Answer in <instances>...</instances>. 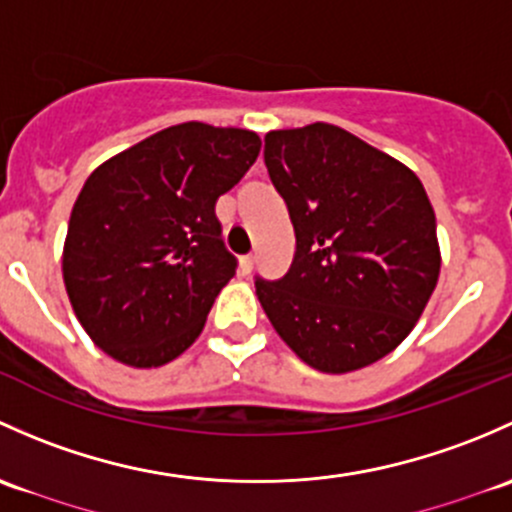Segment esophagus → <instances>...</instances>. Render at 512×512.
<instances>
[{
  "label": "esophagus",
  "mask_w": 512,
  "mask_h": 512,
  "mask_svg": "<svg viewBox=\"0 0 512 512\" xmlns=\"http://www.w3.org/2000/svg\"><path fill=\"white\" fill-rule=\"evenodd\" d=\"M254 263H256V256H254V254H246V256H241V261H239V268H241V273H244V276H249V273L254 271Z\"/></svg>",
  "instance_id": "34e87169"
}]
</instances>
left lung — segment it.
<instances>
[{"label": "left lung", "mask_w": 512, "mask_h": 512, "mask_svg": "<svg viewBox=\"0 0 512 512\" xmlns=\"http://www.w3.org/2000/svg\"><path fill=\"white\" fill-rule=\"evenodd\" d=\"M263 160L295 231L286 276L256 278L263 313L313 370L345 374L382 360L412 333L439 281L424 184L330 123L271 130Z\"/></svg>", "instance_id": "left-lung-1"}]
</instances>
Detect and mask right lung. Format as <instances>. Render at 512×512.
<instances>
[{
    "label": "right lung",
    "instance_id": "add662e5",
    "mask_svg": "<svg viewBox=\"0 0 512 512\" xmlns=\"http://www.w3.org/2000/svg\"><path fill=\"white\" fill-rule=\"evenodd\" d=\"M258 150L251 130L182 123L91 172L68 221L63 283L105 355L150 370L197 340L236 273L214 204Z\"/></svg>",
    "mask_w": 512,
    "mask_h": 512
}]
</instances>
